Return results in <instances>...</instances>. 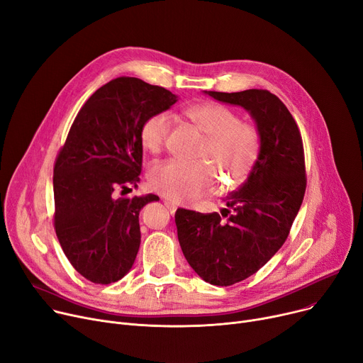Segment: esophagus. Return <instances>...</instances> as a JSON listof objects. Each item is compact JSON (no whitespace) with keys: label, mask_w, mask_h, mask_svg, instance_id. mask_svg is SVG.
<instances>
[{"label":"esophagus","mask_w":363,"mask_h":363,"mask_svg":"<svg viewBox=\"0 0 363 363\" xmlns=\"http://www.w3.org/2000/svg\"><path fill=\"white\" fill-rule=\"evenodd\" d=\"M164 205L167 206V209L169 211V212H172V214H174V212L177 211V206L173 203V202H169V201H165L164 202Z\"/></svg>","instance_id":"esophagus-1"}]
</instances>
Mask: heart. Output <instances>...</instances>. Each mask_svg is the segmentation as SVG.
<instances>
[{
    "instance_id": "b5f03b06",
    "label": "heart",
    "mask_w": 363,
    "mask_h": 363,
    "mask_svg": "<svg viewBox=\"0 0 363 363\" xmlns=\"http://www.w3.org/2000/svg\"><path fill=\"white\" fill-rule=\"evenodd\" d=\"M187 120L205 138L199 158L209 161L221 173L225 186L240 183L257 162L261 139L252 123L240 121L238 114L217 102L191 105L184 111ZM172 129L167 113H155L140 125V145L151 154L161 152ZM149 186L173 202L196 199L212 190L216 176L206 162L184 164L167 161L151 168Z\"/></svg>"
}]
</instances>
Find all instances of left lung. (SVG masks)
Wrapping results in <instances>:
<instances>
[{
	"label": "left lung",
	"instance_id": "left-lung-1",
	"mask_svg": "<svg viewBox=\"0 0 363 363\" xmlns=\"http://www.w3.org/2000/svg\"><path fill=\"white\" fill-rule=\"evenodd\" d=\"M245 108L261 146L247 180L212 214L177 209L176 225L189 265L209 284L231 286L261 269L286 242L305 189L303 143L287 106L264 89L203 91Z\"/></svg>",
	"mask_w": 363,
	"mask_h": 363
}]
</instances>
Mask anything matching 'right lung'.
<instances>
[{
	"instance_id": "obj_1",
	"label": "right lung",
	"mask_w": 363,
	"mask_h": 363,
	"mask_svg": "<svg viewBox=\"0 0 363 363\" xmlns=\"http://www.w3.org/2000/svg\"><path fill=\"white\" fill-rule=\"evenodd\" d=\"M177 95L138 77H117L80 108L54 167V227L74 269L95 284L129 272L140 246L139 212L155 195L114 198L138 186L140 125L167 111Z\"/></svg>"
}]
</instances>
